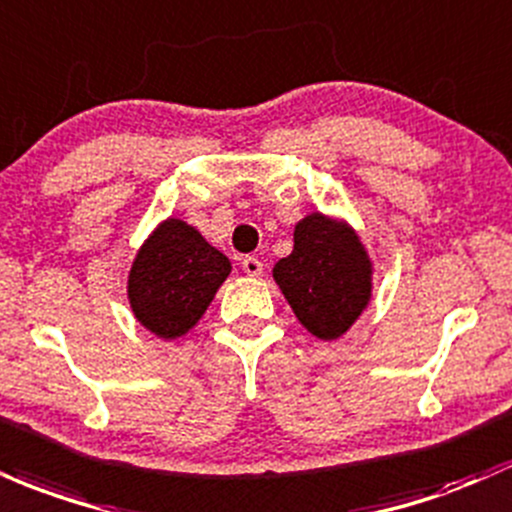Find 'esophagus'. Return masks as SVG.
Wrapping results in <instances>:
<instances>
[{
    "instance_id": "esophagus-1",
    "label": "esophagus",
    "mask_w": 512,
    "mask_h": 512,
    "mask_svg": "<svg viewBox=\"0 0 512 512\" xmlns=\"http://www.w3.org/2000/svg\"><path fill=\"white\" fill-rule=\"evenodd\" d=\"M240 267H243V272L247 274V277H260V274H262V262L257 260V257H252V255L243 257Z\"/></svg>"
}]
</instances>
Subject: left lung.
<instances>
[{"mask_svg":"<svg viewBox=\"0 0 512 512\" xmlns=\"http://www.w3.org/2000/svg\"><path fill=\"white\" fill-rule=\"evenodd\" d=\"M274 282L303 328L338 340L372 299V260L347 223L311 213L294 228V250L274 265Z\"/></svg>","mask_w":512,"mask_h":512,"instance_id":"8db88e82","label":"left lung"}]
</instances>
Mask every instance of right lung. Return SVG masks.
Masks as SVG:
<instances>
[{
	"mask_svg": "<svg viewBox=\"0 0 512 512\" xmlns=\"http://www.w3.org/2000/svg\"><path fill=\"white\" fill-rule=\"evenodd\" d=\"M230 274V260L199 230L167 218L153 230L128 274V301L140 325L162 340L189 333L218 286Z\"/></svg>",
	"mask_w": 512,
	"mask_h": 512,
	"instance_id": "right-lung-1",
	"label": "right lung"
}]
</instances>
